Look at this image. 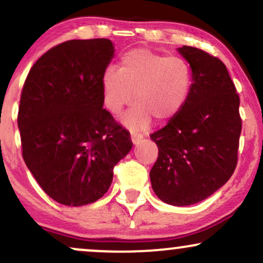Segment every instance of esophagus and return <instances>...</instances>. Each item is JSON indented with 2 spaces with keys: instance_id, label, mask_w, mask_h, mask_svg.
Returning a JSON list of instances; mask_svg holds the SVG:
<instances>
[{
  "instance_id": "1",
  "label": "esophagus",
  "mask_w": 263,
  "mask_h": 263,
  "mask_svg": "<svg viewBox=\"0 0 263 263\" xmlns=\"http://www.w3.org/2000/svg\"><path fill=\"white\" fill-rule=\"evenodd\" d=\"M142 140H143V136L140 135V134H135V132H132V134H131V141L134 142V144L140 143Z\"/></svg>"
}]
</instances>
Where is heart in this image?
<instances>
[{"label": "heart", "mask_w": 263, "mask_h": 263, "mask_svg": "<svg viewBox=\"0 0 263 263\" xmlns=\"http://www.w3.org/2000/svg\"><path fill=\"white\" fill-rule=\"evenodd\" d=\"M192 84V71L180 56H165L148 49L129 50L120 60L119 71L109 68L101 78L104 105L119 115L134 100L121 119L129 128L149 126L152 118L166 122L181 111Z\"/></svg>", "instance_id": "obj_1"}]
</instances>
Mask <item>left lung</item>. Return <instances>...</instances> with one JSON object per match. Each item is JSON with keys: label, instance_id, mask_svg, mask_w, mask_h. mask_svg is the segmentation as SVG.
Returning a JSON list of instances; mask_svg holds the SVG:
<instances>
[{"label": "left lung", "instance_id": "left-lung-1", "mask_svg": "<svg viewBox=\"0 0 263 263\" xmlns=\"http://www.w3.org/2000/svg\"><path fill=\"white\" fill-rule=\"evenodd\" d=\"M178 51L191 67V89L181 111L151 135L159 153L149 178L159 200L183 207L210 197L233 175L241 119L226 65L197 47Z\"/></svg>", "mask_w": 263, "mask_h": 263}]
</instances>
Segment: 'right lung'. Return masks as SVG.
<instances>
[{
    "instance_id": "obj_1",
    "label": "right lung",
    "mask_w": 263,
    "mask_h": 263,
    "mask_svg": "<svg viewBox=\"0 0 263 263\" xmlns=\"http://www.w3.org/2000/svg\"><path fill=\"white\" fill-rule=\"evenodd\" d=\"M115 55L109 39L69 40L44 53L22 90L23 159L53 201L71 207L105 195L112 170L132 148L103 109L101 78Z\"/></svg>"
}]
</instances>
